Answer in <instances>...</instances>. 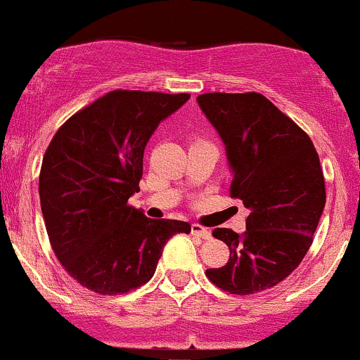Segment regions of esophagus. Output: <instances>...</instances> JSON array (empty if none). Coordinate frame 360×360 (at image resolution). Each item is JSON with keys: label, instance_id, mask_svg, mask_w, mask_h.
<instances>
[{"label": "esophagus", "instance_id": "esophagus-1", "mask_svg": "<svg viewBox=\"0 0 360 360\" xmlns=\"http://www.w3.org/2000/svg\"><path fill=\"white\" fill-rule=\"evenodd\" d=\"M191 233L195 234V236L202 238V240H210L212 238V233L207 228H203V226L200 224H193L191 226Z\"/></svg>", "mask_w": 360, "mask_h": 360}]
</instances>
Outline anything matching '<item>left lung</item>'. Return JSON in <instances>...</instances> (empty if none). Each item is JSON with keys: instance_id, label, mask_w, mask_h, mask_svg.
Returning a JSON list of instances; mask_svg holds the SVG:
<instances>
[{"instance_id": "obj_1", "label": "left lung", "mask_w": 360, "mask_h": 360, "mask_svg": "<svg viewBox=\"0 0 360 360\" xmlns=\"http://www.w3.org/2000/svg\"><path fill=\"white\" fill-rule=\"evenodd\" d=\"M200 108L226 145L231 196L250 210L247 231H212L229 260L207 278L233 295L276 286L304 260L319 224L326 188L314 143L260 93H205Z\"/></svg>"}]
</instances>
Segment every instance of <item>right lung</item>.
Masks as SVG:
<instances>
[{"instance_id": "obj_1", "label": "right lung", "mask_w": 360, "mask_h": 360, "mask_svg": "<svg viewBox=\"0 0 360 360\" xmlns=\"http://www.w3.org/2000/svg\"><path fill=\"white\" fill-rule=\"evenodd\" d=\"M188 93L115 89L70 117L43 157L39 198L56 259L84 288L120 295L148 283L165 243L191 226L150 219L127 203L143 153Z\"/></svg>"}]
</instances>
